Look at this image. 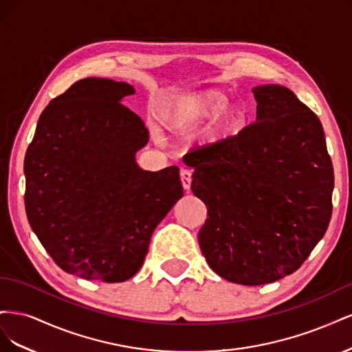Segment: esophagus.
Segmentation results:
<instances>
[{"label":"esophagus","mask_w":352,"mask_h":352,"mask_svg":"<svg viewBox=\"0 0 352 352\" xmlns=\"http://www.w3.org/2000/svg\"><path fill=\"white\" fill-rule=\"evenodd\" d=\"M180 180H182L184 189H190V182H192V173L188 168H180Z\"/></svg>","instance_id":"esophagus-1"}]
</instances>
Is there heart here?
Returning <instances> with one entry per match:
<instances>
[{
	"mask_svg": "<svg viewBox=\"0 0 352 352\" xmlns=\"http://www.w3.org/2000/svg\"><path fill=\"white\" fill-rule=\"evenodd\" d=\"M210 120L206 131L208 142H220L236 132L243 111L236 104L228 102L225 92L206 89L179 95L162 113V122L170 131H190Z\"/></svg>",
	"mask_w": 352,
	"mask_h": 352,
	"instance_id": "heart-1",
	"label": "heart"
}]
</instances>
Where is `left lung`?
<instances>
[{"mask_svg":"<svg viewBox=\"0 0 352 352\" xmlns=\"http://www.w3.org/2000/svg\"><path fill=\"white\" fill-rule=\"evenodd\" d=\"M252 92L255 123L184 157L207 206L201 251L223 279L248 286L300 269L326 233L333 192L318 117L280 85Z\"/></svg>","mask_w":352,"mask_h":352,"instance_id":"8db88e82","label":"left lung"}]
</instances>
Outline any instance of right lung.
<instances>
[{"mask_svg":"<svg viewBox=\"0 0 352 352\" xmlns=\"http://www.w3.org/2000/svg\"><path fill=\"white\" fill-rule=\"evenodd\" d=\"M132 85L87 78L42 111L25 157L29 225L58 267L124 282L141 269L154 229L184 197L179 168L142 170L148 131L122 104Z\"/></svg>","mask_w":352,"mask_h":352,"instance_id":"right-lung-1","label":"right lung"}]
</instances>
